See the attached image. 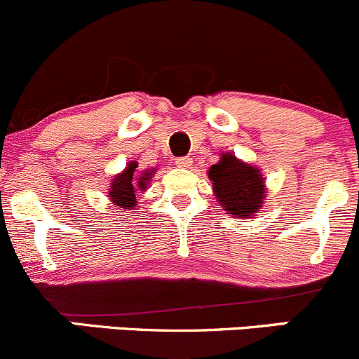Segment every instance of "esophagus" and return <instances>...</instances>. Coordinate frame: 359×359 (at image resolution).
I'll list each match as a JSON object with an SVG mask.
<instances>
[{"label":"esophagus","mask_w":359,"mask_h":359,"mask_svg":"<svg viewBox=\"0 0 359 359\" xmlns=\"http://www.w3.org/2000/svg\"><path fill=\"white\" fill-rule=\"evenodd\" d=\"M175 165L179 168H191L192 167V160L189 156H182V158H177Z\"/></svg>","instance_id":"esophagus-1"}]
</instances>
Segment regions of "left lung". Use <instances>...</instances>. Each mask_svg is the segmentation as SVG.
I'll list each match as a JSON object with an SVG mask.
<instances>
[{
    "instance_id": "8db88e82",
    "label": "left lung",
    "mask_w": 359,
    "mask_h": 359,
    "mask_svg": "<svg viewBox=\"0 0 359 359\" xmlns=\"http://www.w3.org/2000/svg\"><path fill=\"white\" fill-rule=\"evenodd\" d=\"M208 179L218 206L233 218H255L265 205L266 186L262 170L233 153H220L218 163L208 170Z\"/></svg>"
}]
</instances>
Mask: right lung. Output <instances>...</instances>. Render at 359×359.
I'll list each match as a JSON object with an SVG mask.
<instances>
[{
  "instance_id": "right-lung-1",
  "label": "right lung",
  "mask_w": 359,
  "mask_h": 359,
  "mask_svg": "<svg viewBox=\"0 0 359 359\" xmlns=\"http://www.w3.org/2000/svg\"><path fill=\"white\" fill-rule=\"evenodd\" d=\"M156 168H146L142 172H137V163L130 161L120 173H116L108 186V199L111 205H115L118 210H135L137 208V199L135 196L139 192H146L153 180Z\"/></svg>"
}]
</instances>
